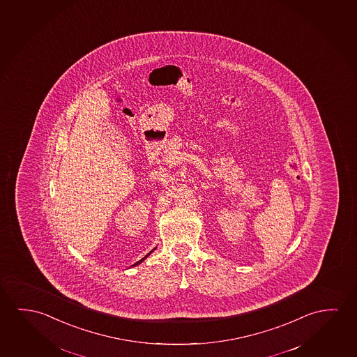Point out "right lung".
Listing matches in <instances>:
<instances>
[{
  "mask_svg": "<svg viewBox=\"0 0 357 357\" xmlns=\"http://www.w3.org/2000/svg\"><path fill=\"white\" fill-rule=\"evenodd\" d=\"M151 252H152V251H151ZM151 252H149V255H151ZM149 255H147V256H149ZM147 256H146V257H147ZM146 257H143L142 259H141V261H138V262H136V264H133V266H136V264H141V262H142L143 259H144V258H146Z\"/></svg>",
  "mask_w": 357,
  "mask_h": 357,
  "instance_id": "obj_1",
  "label": "right lung"
}]
</instances>
